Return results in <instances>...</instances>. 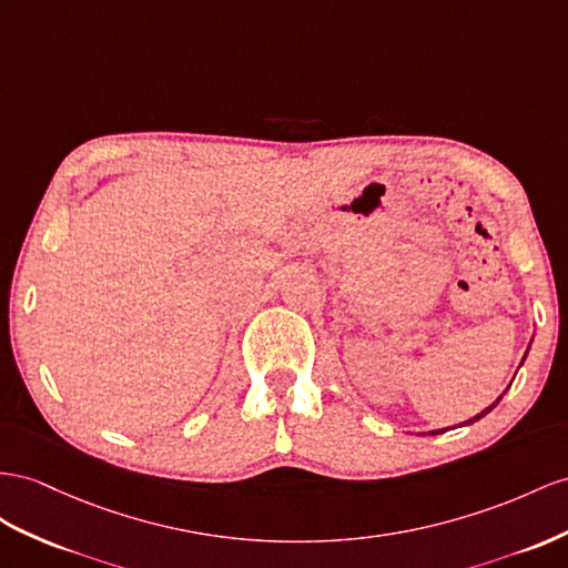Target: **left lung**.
Returning a JSON list of instances; mask_svg holds the SVG:
<instances>
[{
    "label": "left lung",
    "instance_id": "1",
    "mask_svg": "<svg viewBox=\"0 0 568 568\" xmlns=\"http://www.w3.org/2000/svg\"><path fill=\"white\" fill-rule=\"evenodd\" d=\"M526 355H528V353H526ZM520 365H523V362H520ZM501 398H504V396H499V398H497V403H499ZM497 403H491V405H489V408H485V410H483V413H479V415L470 417V419H468V423H463V425H473V423H477V419H483V417H485V415H487V413H489L491 408H497ZM442 432H446V429H436V432H432V434H442Z\"/></svg>",
    "mask_w": 568,
    "mask_h": 568
}]
</instances>
